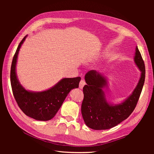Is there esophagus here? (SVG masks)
Instances as JSON below:
<instances>
[{
	"label": "esophagus",
	"mask_w": 154,
	"mask_h": 154,
	"mask_svg": "<svg viewBox=\"0 0 154 154\" xmlns=\"http://www.w3.org/2000/svg\"><path fill=\"white\" fill-rule=\"evenodd\" d=\"M85 85V82L84 80H80V84H79V88H80V89H82L84 86Z\"/></svg>",
	"instance_id": "obj_1"
}]
</instances>
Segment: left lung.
<instances>
[{
  "label": "left lung",
  "instance_id": "1",
  "mask_svg": "<svg viewBox=\"0 0 154 154\" xmlns=\"http://www.w3.org/2000/svg\"><path fill=\"white\" fill-rule=\"evenodd\" d=\"M134 61L141 72L140 79L132 94L119 103L113 104L107 100L105 88L109 81L106 75L95 70L85 74L87 85L83 88L81 112L87 127L94 130H106L117 125L132 114L140 97L145 75L144 62L137 46Z\"/></svg>",
  "mask_w": 154,
  "mask_h": 154
}]
</instances>
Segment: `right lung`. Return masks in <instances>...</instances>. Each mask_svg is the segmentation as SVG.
Instances as JSON below:
<instances>
[{
    "label": "right lung",
    "mask_w": 154,
    "mask_h": 154,
    "mask_svg": "<svg viewBox=\"0 0 154 154\" xmlns=\"http://www.w3.org/2000/svg\"><path fill=\"white\" fill-rule=\"evenodd\" d=\"M27 35L23 37L16 51L12 62L11 83L14 98L26 116L37 120L52 119L58 112L71 90L79 87L80 77L63 78L53 87L41 92L26 90L19 81L16 65L20 48Z\"/></svg>",
    "instance_id": "obj_1"
}]
</instances>
